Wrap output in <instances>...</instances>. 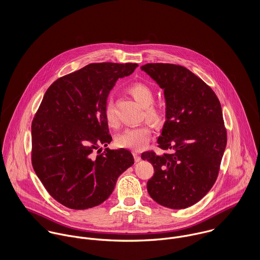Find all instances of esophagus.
<instances>
[{
  "instance_id": "34e87169",
  "label": "esophagus",
  "mask_w": 260,
  "mask_h": 260,
  "mask_svg": "<svg viewBox=\"0 0 260 260\" xmlns=\"http://www.w3.org/2000/svg\"><path fill=\"white\" fill-rule=\"evenodd\" d=\"M133 156H134L135 162H139V161L141 160V157H140V155H139V153H138L137 151H134V152H133Z\"/></svg>"
}]
</instances>
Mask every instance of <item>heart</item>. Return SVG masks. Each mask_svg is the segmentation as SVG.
Returning a JSON list of instances; mask_svg holds the SVG:
<instances>
[{
    "instance_id": "1",
    "label": "heart",
    "mask_w": 260,
    "mask_h": 260,
    "mask_svg": "<svg viewBox=\"0 0 260 260\" xmlns=\"http://www.w3.org/2000/svg\"><path fill=\"white\" fill-rule=\"evenodd\" d=\"M129 94L135 99V101L144 108L145 118L150 123L159 125L163 121V116L160 110L154 107V92L152 89L143 83H134L128 88ZM105 119L109 126L115 127L117 120L110 105L106 106ZM150 139V129L147 125H139L130 127L120 133L116 139V143L119 147L139 150L143 148Z\"/></svg>"
}]
</instances>
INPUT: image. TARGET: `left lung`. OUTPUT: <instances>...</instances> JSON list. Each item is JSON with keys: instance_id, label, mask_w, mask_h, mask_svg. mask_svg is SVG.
<instances>
[{"instance_id": "1", "label": "left lung", "mask_w": 260, "mask_h": 260, "mask_svg": "<svg viewBox=\"0 0 260 260\" xmlns=\"http://www.w3.org/2000/svg\"><path fill=\"white\" fill-rule=\"evenodd\" d=\"M141 70L164 91L165 122L157 143L171 154L142 153L154 167L151 198L171 209L202 199L215 183L227 143L220 102L213 90L185 67L146 64Z\"/></svg>"}]
</instances>
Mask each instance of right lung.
<instances>
[{"label": "right lung", "instance_id": "right-lung-1", "mask_svg": "<svg viewBox=\"0 0 260 260\" xmlns=\"http://www.w3.org/2000/svg\"><path fill=\"white\" fill-rule=\"evenodd\" d=\"M136 67L89 64L46 91L32 122V165L49 194L64 206L83 210L100 205L134 164L127 149L106 148L98 155L94 151L112 141L105 119L110 91Z\"/></svg>", "mask_w": 260, "mask_h": 260}]
</instances>
